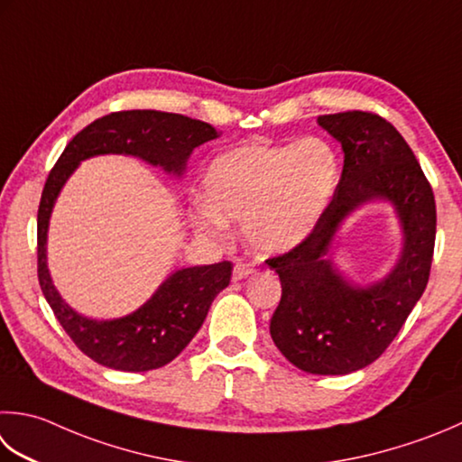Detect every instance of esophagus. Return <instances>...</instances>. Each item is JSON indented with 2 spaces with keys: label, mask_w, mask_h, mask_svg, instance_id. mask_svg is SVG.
Segmentation results:
<instances>
[{
  "label": "esophagus",
  "mask_w": 462,
  "mask_h": 462,
  "mask_svg": "<svg viewBox=\"0 0 462 462\" xmlns=\"http://www.w3.org/2000/svg\"><path fill=\"white\" fill-rule=\"evenodd\" d=\"M250 274H254V266L242 264V262H238V264L234 266V280H242V278H246Z\"/></svg>",
  "instance_id": "esophagus-1"
}]
</instances>
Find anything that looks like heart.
<instances>
[{"label":"heart","mask_w":462,"mask_h":462,"mask_svg":"<svg viewBox=\"0 0 462 462\" xmlns=\"http://www.w3.org/2000/svg\"><path fill=\"white\" fill-rule=\"evenodd\" d=\"M340 180V160L324 138L250 142L212 160L206 200L192 206L204 234H222L228 220H244V236L262 254L298 246L320 222Z\"/></svg>","instance_id":"1"}]
</instances>
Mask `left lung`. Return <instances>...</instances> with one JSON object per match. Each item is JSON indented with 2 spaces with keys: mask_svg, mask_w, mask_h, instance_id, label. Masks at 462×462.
I'll use <instances>...</instances> for the list:
<instances>
[{
  "mask_svg": "<svg viewBox=\"0 0 462 462\" xmlns=\"http://www.w3.org/2000/svg\"><path fill=\"white\" fill-rule=\"evenodd\" d=\"M319 124L342 143L345 166L328 210L309 238L266 260L282 284L270 337L304 373L348 374L374 363L391 346L427 288L437 204L409 143L383 116L350 110L319 116ZM373 197L395 204L405 248L383 283L355 289L323 256L344 216Z\"/></svg>",
  "mask_w": 462,
  "mask_h": 462,
  "instance_id": "obj_1",
  "label": "left lung"
}]
</instances>
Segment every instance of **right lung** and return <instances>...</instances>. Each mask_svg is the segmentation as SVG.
Masks as SVG:
<instances>
[{
  "instance_id": "1",
  "label": "right lung",
  "mask_w": 462,
  "mask_h": 462,
  "mask_svg": "<svg viewBox=\"0 0 462 462\" xmlns=\"http://www.w3.org/2000/svg\"><path fill=\"white\" fill-rule=\"evenodd\" d=\"M214 138H218L214 125L180 114L114 112L76 134L45 180L38 208V280L63 330L97 365L143 373L171 363L200 330L216 294L230 284L232 262L178 270L152 300L124 319L99 322L84 319L61 300L45 266V234L63 182L79 160L96 153H132L153 166L182 174L189 152Z\"/></svg>"
}]
</instances>
